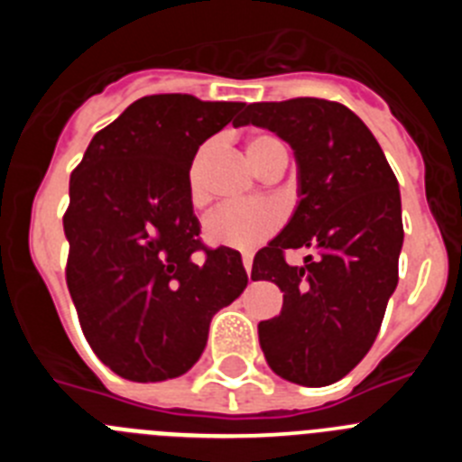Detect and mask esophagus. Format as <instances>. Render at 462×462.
<instances>
[{"label": "esophagus", "mask_w": 462, "mask_h": 462, "mask_svg": "<svg viewBox=\"0 0 462 462\" xmlns=\"http://www.w3.org/2000/svg\"><path fill=\"white\" fill-rule=\"evenodd\" d=\"M243 266H245V271H247V275H252V256L250 254L243 256Z\"/></svg>", "instance_id": "esophagus-1"}]
</instances>
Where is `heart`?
I'll list each match as a JSON object with an SVG mask.
<instances>
[{
	"instance_id": "obj_1",
	"label": "heart",
	"mask_w": 462,
	"mask_h": 462,
	"mask_svg": "<svg viewBox=\"0 0 462 462\" xmlns=\"http://www.w3.org/2000/svg\"><path fill=\"white\" fill-rule=\"evenodd\" d=\"M284 150L280 138L271 134H256L247 141V157L256 171H263L266 164L273 159V154ZM210 152V145L199 150L189 166L187 175V191H189V201L194 206L203 203V185H201V171L206 164V157ZM287 152V150H284ZM282 224L280 208L273 203H234V206H222L215 212H210L203 222V238L212 247H228V250H254L266 238H271Z\"/></svg>"
}]
</instances>
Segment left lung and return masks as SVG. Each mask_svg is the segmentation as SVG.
I'll list each match as a JSON object with an SVG mask.
<instances>
[{
	"label": "left lung",
	"instance_id": "left-lung-1",
	"mask_svg": "<svg viewBox=\"0 0 462 462\" xmlns=\"http://www.w3.org/2000/svg\"><path fill=\"white\" fill-rule=\"evenodd\" d=\"M234 125L277 134L298 164L300 201L252 263V280L284 293L282 312L259 324L261 349L282 379L328 386L370 352L398 284V180L373 132L337 101H261L243 106ZM300 246L318 254L289 267L283 252Z\"/></svg>",
	"mask_w": 462,
	"mask_h": 462
}]
</instances>
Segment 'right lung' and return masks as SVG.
<instances>
[{"instance_id":"1","label":"right lung","mask_w":462,"mask_h":462,"mask_svg":"<svg viewBox=\"0 0 462 462\" xmlns=\"http://www.w3.org/2000/svg\"><path fill=\"white\" fill-rule=\"evenodd\" d=\"M243 106L143 97L94 134L71 173L67 287L89 346L120 377L185 374L215 312L247 287L240 252L201 243L187 191L199 145Z\"/></svg>"}]
</instances>
